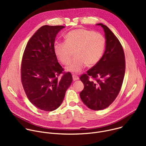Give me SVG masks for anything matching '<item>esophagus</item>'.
I'll return each instance as SVG.
<instances>
[{
    "instance_id": "esophagus-1",
    "label": "esophagus",
    "mask_w": 146,
    "mask_h": 146,
    "mask_svg": "<svg viewBox=\"0 0 146 146\" xmlns=\"http://www.w3.org/2000/svg\"><path fill=\"white\" fill-rule=\"evenodd\" d=\"M72 76H73V81H76V80H77L79 79V77H78L77 76H76V75L73 74Z\"/></svg>"
}]
</instances>
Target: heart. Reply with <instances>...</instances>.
I'll use <instances>...</instances> for the list:
<instances>
[{"mask_svg":"<svg viewBox=\"0 0 146 146\" xmlns=\"http://www.w3.org/2000/svg\"><path fill=\"white\" fill-rule=\"evenodd\" d=\"M106 40L101 33L84 29L69 32L65 42H57L54 45L55 54L62 64L68 65L73 52L75 59L66 67V70L78 73L87 65L93 66L100 59L105 50Z\"/></svg>","mask_w":146,"mask_h":146,"instance_id":"obj_1","label":"heart"}]
</instances>
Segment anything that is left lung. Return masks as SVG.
<instances>
[{
	"instance_id": "left-lung-1",
	"label": "left lung",
	"mask_w": 146,
	"mask_h": 146,
	"mask_svg": "<svg viewBox=\"0 0 146 146\" xmlns=\"http://www.w3.org/2000/svg\"><path fill=\"white\" fill-rule=\"evenodd\" d=\"M105 32V51L98 63L80 79L84 87L80 96L90 109L100 110L109 107L118 95L125 72L122 47L111 31L103 24H97ZM91 76L96 80H89Z\"/></svg>"
}]
</instances>
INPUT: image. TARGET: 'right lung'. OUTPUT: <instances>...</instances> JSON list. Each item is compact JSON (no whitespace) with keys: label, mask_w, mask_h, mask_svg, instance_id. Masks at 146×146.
I'll use <instances>...</instances> for the list:
<instances>
[{"label":"right lung","mask_w":146,"mask_h":146,"mask_svg":"<svg viewBox=\"0 0 146 146\" xmlns=\"http://www.w3.org/2000/svg\"><path fill=\"white\" fill-rule=\"evenodd\" d=\"M64 26L44 25L32 36L21 65V81L29 101L38 109L51 111L58 108L73 81L70 73L59 75L63 68L54 51L56 35Z\"/></svg>","instance_id":"1"}]
</instances>
